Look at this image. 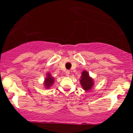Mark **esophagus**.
<instances>
[{
	"instance_id": "esophagus-1",
	"label": "esophagus",
	"mask_w": 133,
	"mask_h": 133,
	"mask_svg": "<svg viewBox=\"0 0 133 133\" xmlns=\"http://www.w3.org/2000/svg\"><path fill=\"white\" fill-rule=\"evenodd\" d=\"M65 75H66L67 76H69L70 71H66V72H65Z\"/></svg>"
}]
</instances>
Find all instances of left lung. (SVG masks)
Returning <instances> with one entry per match:
<instances>
[{"mask_svg": "<svg viewBox=\"0 0 133 133\" xmlns=\"http://www.w3.org/2000/svg\"><path fill=\"white\" fill-rule=\"evenodd\" d=\"M80 78V84L82 89L86 91H88L92 89L94 85V79L89 76L88 71L86 70L82 71Z\"/></svg>", "mask_w": 133, "mask_h": 133, "instance_id": "1", "label": "left lung"}]
</instances>
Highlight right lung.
<instances>
[{
    "instance_id": "obj_1",
    "label": "right lung",
    "mask_w": 133,
    "mask_h": 133,
    "mask_svg": "<svg viewBox=\"0 0 133 133\" xmlns=\"http://www.w3.org/2000/svg\"><path fill=\"white\" fill-rule=\"evenodd\" d=\"M54 77H53L52 76L50 72H47L46 73V77H45L44 81V88H46V89H49L54 84Z\"/></svg>"
}]
</instances>
